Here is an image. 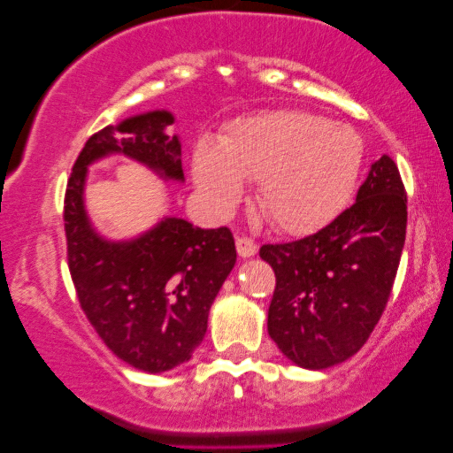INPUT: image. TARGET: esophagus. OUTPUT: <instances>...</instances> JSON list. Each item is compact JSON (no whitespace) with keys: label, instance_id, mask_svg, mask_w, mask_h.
Returning <instances> with one entry per match:
<instances>
[{"label":"esophagus","instance_id":"34e87169","mask_svg":"<svg viewBox=\"0 0 453 453\" xmlns=\"http://www.w3.org/2000/svg\"><path fill=\"white\" fill-rule=\"evenodd\" d=\"M234 245H237V253L239 257H253L257 253V243L256 241L247 239V237H239L237 241H234Z\"/></svg>","mask_w":453,"mask_h":453}]
</instances>
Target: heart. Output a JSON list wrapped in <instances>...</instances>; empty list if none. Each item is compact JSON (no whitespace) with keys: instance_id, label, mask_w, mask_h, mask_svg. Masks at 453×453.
Here are the masks:
<instances>
[{"instance_id":"b5f03b06","label":"heart","mask_w":453,"mask_h":453,"mask_svg":"<svg viewBox=\"0 0 453 453\" xmlns=\"http://www.w3.org/2000/svg\"><path fill=\"white\" fill-rule=\"evenodd\" d=\"M363 140L344 123L303 109H270L237 117L219 140L200 138L191 175L216 219H228L257 179V202L284 233L324 226L355 189Z\"/></svg>"}]
</instances>
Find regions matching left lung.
I'll list each match as a JSON object with an SVG mask.
<instances>
[{"label": "left lung", "instance_id": "1", "mask_svg": "<svg viewBox=\"0 0 453 453\" xmlns=\"http://www.w3.org/2000/svg\"><path fill=\"white\" fill-rule=\"evenodd\" d=\"M404 239L406 191L383 154L336 220L259 250L276 274L268 334L290 363L319 371L363 349L392 293Z\"/></svg>", "mask_w": 453, "mask_h": 453}]
</instances>
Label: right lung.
I'll list each match as a JSON object with an SVG mask.
<instances>
[{
    "label": "right lung",
    "instance_id": "right-lung-1",
    "mask_svg": "<svg viewBox=\"0 0 453 453\" xmlns=\"http://www.w3.org/2000/svg\"><path fill=\"white\" fill-rule=\"evenodd\" d=\"M175 115L154 109L107 126L86 142L65 191L67 259L80 305L103 342L146 373L189 361L208 330L210 307L237 262L226 226L200 228L163 216L148 231L111 239L86 210L92 165L126 157L163 181L183 183L181 140L166 127Z\"/></svg>",
    "mask_w": 453,
    "mask_h": 453
}]
</instances>
